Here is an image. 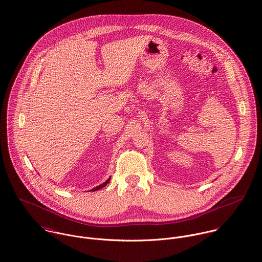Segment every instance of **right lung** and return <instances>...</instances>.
Listing matches in <instances>:
<instances>
[{"mask_svg":"<svg viewBox=\"0 0 262 262\" xmlns=\"http://www.w3.org/2000/svg\"><path fill=\"white\" fill-rule=\"evenodd\" d=\"M109 181H110V179H108V180H107V181H106V182H105V183H104V184H102V185H100V186H99V187H96V188H94V189H93V190H92V191H97V190H99V189H102V188H103V187H105V186H106V185H107V184H108V183H109Z\"/></svg>","mask_w":262,"mask_h":262,"instance_id":"right-lung-1","label":"right lung"}]
</instances>
